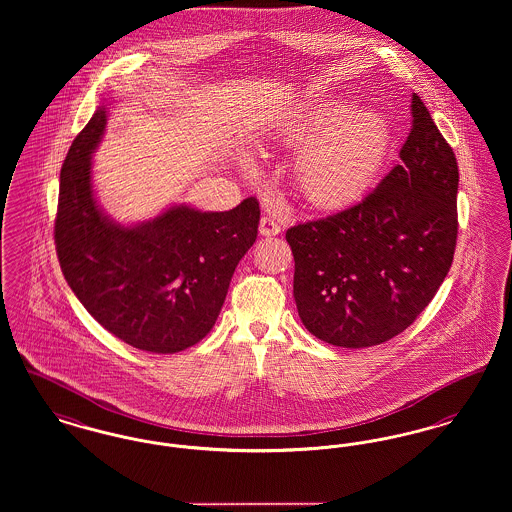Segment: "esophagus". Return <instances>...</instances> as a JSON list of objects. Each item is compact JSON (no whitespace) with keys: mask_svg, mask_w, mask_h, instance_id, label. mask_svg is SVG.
<instances>
[{"mask_svg":"<svg viewBox=\"0 0 512 512\" xmlns=\"http://www.w3.org/2000/svg\"><path fill=\"white\" fill-rule=\"evenodd\" d=\"M279 233H281V227L273 217L264 216L260 219V235L262 237H275Z\"/></svg>","mask_w":512,"mask_h":512,"instance_id":"34e87169","label":"esophagus"}]
</instances>
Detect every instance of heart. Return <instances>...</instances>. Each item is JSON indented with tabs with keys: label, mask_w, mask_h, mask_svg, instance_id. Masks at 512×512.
Instances as JSON below:
<instances>
[{
	"label": "heart",
	"mask_w": 512,
	"mask_h": 512,
	"mask_svg": "<svg viewBox=\"0 0 512 512\" xmlns=\"http://www.w3.org/2000/svg\"><path fill=\"white\" fill-rule=\"evenodd\" d=\"M277 138L291 150H302L296 179L306 200L318 208H337L376 183L393 131L379 111L325 102L298 113Z\"/></svg>",
	"instance_id": "b5f03b06"
}]
</instances>
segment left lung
Wrapping results in <instances>:
<instances>
[{
	"instance_id": "8db88e82",
	"label": "left lung",
	"mask_w": 512,
	"mask_h": 512,
	"mask_svg": "<svg viewBox=\"0 0 512 512\" xmlns=\"http://www.w3.org/2000/svg\"><path fill=\"white\" fill-rule=\"evenodd\" d=\"M410 108L401 162L377 189L285 235L295 256L298 316L335 347H374L403 333L453 264L457 158L416 94Z\"/></svg>"
}]
</instances>
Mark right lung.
Here are the masks:
<instances>
[{"instance_id":"add662e5","label":"right lung","mask_w":512,"mask_h":512,"mask_svg":"<svg viewBox=\"0 0 512 512\" xmlns=\"http://www.w3.org/2000/svg\"><path fill=\"white\" fill-rule=\"evenodd\" d=\"M108 125L102 104L73 140L59 177L55 248L61 271L90 316L135 349L173 354L214 327L231 277L258 237L260 206L229 212L173 204L121 225L92 189V154Z\"/></svg>"}]
</instances>
